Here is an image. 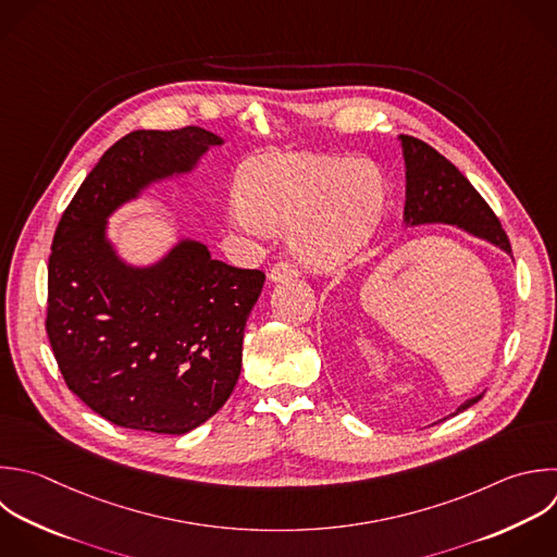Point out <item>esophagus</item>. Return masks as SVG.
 Segmentation results:
<instances>
[{
  "label": "esophagus",
  "mask_w": 557,
  "mask_h": 557,
  "mask_svg": "<svg viewBox=\"0 0 557 557\" xmlns=\"http://www.w3.org/2000/svg\"><path fill=\"white\" fill-rule=\"evenodd\" d=\"M298 274H300V270H298V265L292 263V261H278V263H274V268L270 270V278H272V281L294 278V276H298Z\"/></svg>",
  "instance_id": "esophagus-1"
}]
</instances>
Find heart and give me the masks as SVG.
<instances>
[{"label":"heart","mask_w":557,"mask_h":557,"mask_svg":"<svg viewBox=\"0 0 557 557\" xmlns=\"http://www.w3.org/2000/svg\"><path fill=\"white\" fill-rule=\"evenodd\" d=\"M233 218L246 231L292 226L294 252L318 268L350 259L372 235L385 183L366 161L287 154L255 165Z\"/></svg>","instance_id":"heart-1"}]
</instances>
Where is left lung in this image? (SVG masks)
Listing matches in <instances>:
<instances>
[{
    "mask_svg": "<svg viewBox=\"0 0 557 557\" xmlns=\"http://www.w3.org/2000/svg\"><path fill=\"white\" fill-rule=\"evenodd\" d=\"M400 144L407 168V224H455L481 239L492 242L505 252H511L509 239L490 205L448 159H444L435 148L411 135H400ZM481 398L483 394L466 400L463 405L457 407L455 413L468 409Z\"/></svg>",
    "mask_w": 557,
    "mask_h": 557,
    "instance_id": "left-lung-1",
    "label": "left lung"
}]
</instances>
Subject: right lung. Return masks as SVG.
<instances>
[{"label":"right lung","mask_w":557,"mask_h":557,"mask_svg":"<svg viewBox=\"0 0 557 557\" xmlns=\"http://www.w3.org/2000/svg\"><path fill=\"white\" fill-rule=\"evenodd\" d=\"M222 139L200 126L135 131L113 144L65 209L48 263L46 331L67 387L124 429L183 435L228 400L261 270L183 242L150 270L120 263L107 215Z\"/></svg>","instance_id":"1"}]
</instances>
